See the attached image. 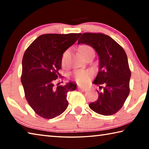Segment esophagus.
<instances>
[{
    "mask_svg": "<svg viewBox=\"0 0 149 149\" xmlns=\"http://www.w3.org/2000/svg\"><path fill=\"white\" fill-rule=\"evenodd\" d=\"M79 89H81V91H87V88L86 87H79Z\"/></svg>",
    "mask_w": 149,
    "mask_h": 149,
    "instance_id": "esophagus-1",
    "label": "esophagus"
}]
</instances>
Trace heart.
I'll use <instances>...</instances> for the list:
<instances>
[{"label": "heart", "mask_w": 149, "mask_h": 149, "mask_svg": "<svg viewBox=\"0 0 149 149\" xmlns=\"http://www.w3.org/2000/svg\"><path fill=\"white\" fill-rule=\"evenodd\" d=\"M93 50L92 48L88 45H81L79 47V51L80 54H84L85 52ZM69 54V50H66L64 52L62 57V64L63 65H65L67 64V58ZM93 74L90 71H85V70H77L73 73V77L79 84L84 85L89 81V80L92 77Z\"/></svg>", "instance_id": "1"}]
</instances>
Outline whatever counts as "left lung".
Returning <instances> with one entry per match:
<instances>
[{
    "label": "left lung",
    "instance_id": "left-lung-1",
    "mask_svg": "<svg viewBox=\"0 0 149 149\" xmlns=\"http://www.w3.org/2000/svg\"><path fill=\"white\" fill-rule=\"evenodd\" d=\"M78 45L92 47L99 56V72L93 83L101 92L89 108L104 116L114 114L123 107L130 93L131 71L125 50L110 37L103 33H85Z\"/></svg>",
    "mask_w": 149,
    "mask_h": 149
}]
</instances>
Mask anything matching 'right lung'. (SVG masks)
I'll return each mask as SVG.
<instances>
[{"label":"right lung","instance_id":"1","mask_svg":"<svg viewBox=\"0 0 149 149\" xmlns=\"http://www.w3.org/2000/svg\"><path fill=\"white\" fill-rule=\"evenodd\" d=\"M81 35H41L24 54L21 81L25 97L35 112L45 119H52L62 114L68 106L67 93L76 89L74 82L57 87L53 82L60 75L63 54Z\"/></svg>","mask_w":149,"mask_h":149}]
</instances>
